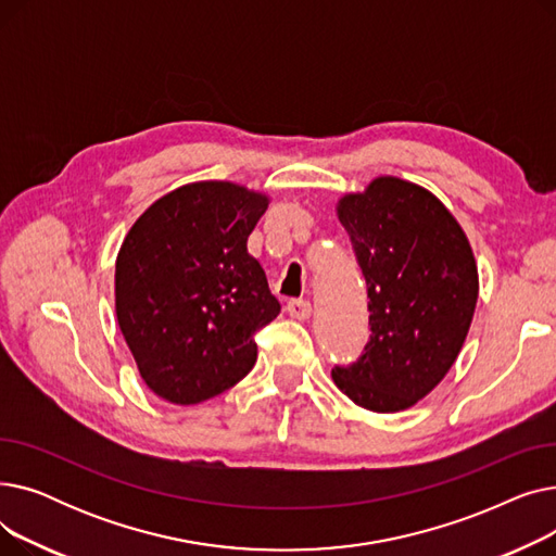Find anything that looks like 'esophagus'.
I'll return each mask as SVG.
<instances>
[{
	"label": "esophagus",
	"mask_w": 556,
	"mask_h": 556,
	"mask_svg": "<svg viewBox=\"0 0 556 556\" xmlns=\"http://www.w3.org/2000/svg\"><path fill=\"white\" fill-rule=\"evenodd\" d=\"M286 308H288L290 317H295V319H308L313 313V306L308 300H290Z\"/></svg>",
	"instance_id": "obj_1"
}]
</instances>
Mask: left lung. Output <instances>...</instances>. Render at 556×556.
Returning a JSON list of instances; mask_svg holds the SVG:
<instances>
[{"mask_svg":"<svg viewBox=\"0 0 556 556\" xmlns=\"http://www.w3.org/2000/svg\"><path fill=\"white\" fill-rule=\"evenodd\" d=\"M338 218L367 281L371 336L333 383L365 410L399 413L442 383L469 333L473 250L440 198L392 175L342 195Z\"/></svg>","mask_w":556,"mask_h":556,"instance_id":"8db88e82","label":"left lung"}]
</instances>
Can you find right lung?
Here are the masks:
<instances>
[{"label":"right lung","mask_w":556,"mask_h":556,"mask_svg":"<svg viewBox=\"0 0 556 556\" xmlns=\"http://www.w3.org/2000/svg\"><path fill=\"white\" fill-rule=\"evenodd\" d=\"M268 202L233 182H193L155 200L126 233L114 270L116 319L160 399L195 405L254 367V333L281 311L248 254Z\"/></svg>","instance_id":"obj_1"}]
</instances>
